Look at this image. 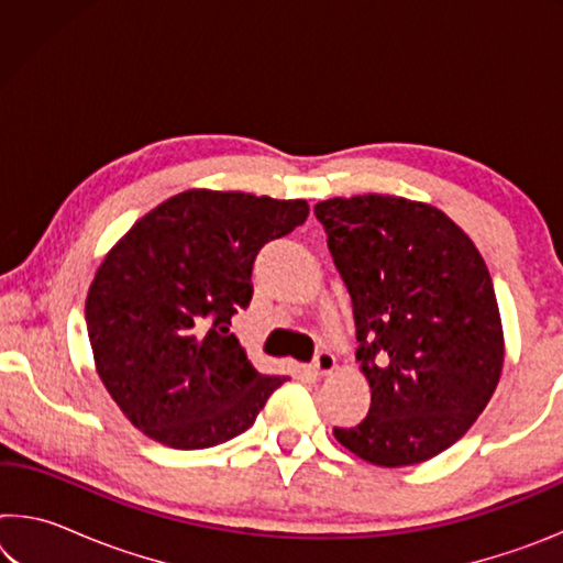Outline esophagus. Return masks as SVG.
I'll return each mask as SVG.
<instances>
[{"instance_id":"esophagus-1","label":"esophagus","mask_w":563,"mask_h":563,"mask_svg":"<svg viewBox=\"0 0 563 563\" xmlns=\"http://www.w3.org/2000/svg\"><path fill=\"white\" fill-rule=\"evenodd\" d=\"M338 367V362H335V355H332V352H328V350H322V352H318L316 355V360H312V365H310V369L316 375H330L332 369Z\"/></svg>"}]
</instances>
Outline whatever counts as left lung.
Listing matches in <instances>:
<instances>
[{
    "label": "left lung",
    "instance_id": "obj_1",
    "mask_svg": "<svg viewBox=\"0 0 563 563\" xmlns=\"http://www.w3.org/2000/svg\"><path fill=\"white\" fill-rule=\"evenodd\" d=\"M352 298L357 360L373 402L335 440L377 466L432 460L497 389L501 320L487 263L442 211L397 196L316 206Z\"/></svg>",
    "mask_w": 563,
    "mask_h": 563
}]
</instances>
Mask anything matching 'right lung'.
Segmentation results:
<instances>
[{
  "instance_id": "obj_1",
  "label": "right lung",
  "mask_w": 563,
  "mask_h": 563,
  "mask_svg": "<svg viewBox=\"0 0 563 563\" xmlns=\"http://www.w3.org/2000/svg\"><path fill=\"white\" fill-rule=\"evenodd\" d=\"M305 201L186 190L111 247L87 298L101 383L133 427L174 450L233 440L285 377L263 375L228 325L253 298L265 243L305 223Z\"/></svg>"
}]
</instances>
